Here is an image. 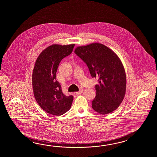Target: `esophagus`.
<instances>
[{"label":"esophagus","mask_w":157,"mask_h":157,"mask_svg":"<svg viewBox=\"0 0 157 157\" xmlns=\"http://www.w3.org/2000/svg\"><path fill=\"white\" fill-rule=\"evenodd\" d=\"M82 92H83V90H82V89H81V90H79L78 92H76V95H80V94L82 93Z\"/></svg>","instance_id":"esophagus-1"}]
</instances>
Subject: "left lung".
Returning a JSON list of instances; mask_svg holds the SVG:
<instances>
[{
  "label": "left lung",
  "mask_w": 157,
  "mask_h": 157,
  "mask_svg": "<svg viewBox=\"0 0 157 157\" xmlns=\"http://www.w3.org/2000/svg\"><path fill=\"white\" fill-rule=\"evenodd\" d=\"M75 53L86 63L91 77L98 79L93 109L101 114L116 110L124 99L126 88V74L120 58L99 43L77 47Z\"/></svg>",
  "instance_id": "1"
}]
</instances>
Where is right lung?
<instances>
[{"mask_svg": "<svg viewBox=\"0 0 157 157\" xmlns=\"http://www.w3.org/2000/svg\"><path fill=\"white\" fill-rule=\"evenodd\" d=\"M75 44L52 45L44 50L37 59L33 73V94L37 103L44 110L60 116L70 110L74 97L66 96L56 80L60 61L72 53Z\"/></svg>", "mask_w": 157, "mask_h": 157, "instance_id": "add662e5", "label": "right lung"}]
</instances>
